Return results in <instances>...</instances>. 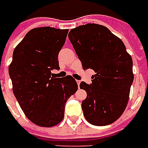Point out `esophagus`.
Wrapping results in <instances>:
<instances>
[{"mask_svg": "<svg viewBox=\"0 0 148 148\" xmlns=\"http://www.w3.org/2000/svg\"><path fill=\"white\" fill-rule=\"evenodd\" d=\"M76 83H77V84H78V87H79V84H80V81H79V80H76Z\"/></svg>", "mask_w": 148, "mask_h": 148, "instance_id": "esophagus-1", "label": "esophagus"}]
</instances>
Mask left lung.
Here are the masks:
<instances>
[{"mask_svg": "<svg viewBox=\"0 0 148 148\" xmlns=\"http://www.w3.org/2000/svg\"><path fill=\"white\" fill-rule=\"evenodd\" d=\"M83 69L96 72L92 84L80 83L87 97L83 100L84 116L96 126H105L121 116L129 99L134 79L132 59L123 41L105 26L87 24L69 33Z\"/></svg>", "mask_w": 148, "mask_h": 148, "instance_id": "obj_1", "label": "left lung"}]
</instances>
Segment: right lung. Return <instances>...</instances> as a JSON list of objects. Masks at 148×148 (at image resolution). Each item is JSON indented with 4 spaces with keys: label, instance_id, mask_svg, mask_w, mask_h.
Returning a JSON list of instances; mask_svg holds the SVG:
<instances>
[{
    "label": "right lung",
    "instance_id": "add662e5",
    "mask_svg": "<svg viewBox=\"0 0 148 148\" xmlns=\"http://www.w3.org/2000/svg\"><path fill=\"white\" fill-rule=\"evenodd\" d=\"M69 29L40 27L30 30L13 51L9 67L12 91L26 117L40 127L56 126L64 116L65 103L78 85L72 76L59 78L58 54Z\"/></svg>",
    "mask_w": 148,
    "mask_h": 148
}]
</instances>
